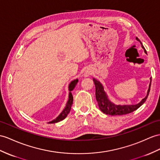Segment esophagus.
Wrapping results in <instances>:
<instances>
[{"mask_svg":"<svg viewBox=\"0 0 160 160\" xmlns=\"http://www.w3.org/2000/svg\"><path fill=\"white\" fill-rule=\"evenodd\" d=\"M92 75V71L89 69H87L86 71L84 72L83 76L84 77H89V75Z\"/></svg>","mask_w":160,"mask_h":160,"instance_id":"1","label":"esophagus"}]
</instances>
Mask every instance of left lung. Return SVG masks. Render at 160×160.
Here are the masks:
<instances>
[{
	"label": "left lung",
	"mask_w": 160,
	"mask_h": 160,
	"mask_svg": "<svg viewBox=\"0 0 160 160\" xmlns=\"http://www.w3.org/2000/svg\"><path fill=\"white\" fill-rule=\"evenodd\" d=\"M136 39L141 42L142 49H144V51H145V52L147 53V51L145 49V48H144V46L142 45L141 41H140L137 37L136 38ZM93 82H94L95 87H96V98L97 102H98V106L101 111L103 112L105 114L109 115H126L128 113H130V112L136 111L145 102L150 92L151 77L150 78V84H149V89H148L145 98H144L141 102L138 104H130V105H120V104L117 105V104H115L114 103H112L109 100V99L108 98V96L107 95V93H105L102 85L100 83V81H97L96 79H94V78L93 79Z\"/></svg>",
	"instance_id": "left-lung-1"
}]
</instances>
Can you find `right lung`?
Returning <instances> with one entry per match:
<instances>
[{"instance_id":"1","label":"right lung","mask_w":160,"mask_h":160,"mask_svg":"<svg viewBox=\"0 0 160 160\" xmlns=\"http://www.w3.org/2000/svg\"><path fill=\"white\" fill-rule=\"evenodd\" d=\"M77 82H78V79H75L72 81H71V83L69 84V86H68L69 96H68V100L67 103V105H66L65 108H64V110L62 111L61 113L58 115L55 119H53V121H52V122H49V123H55L57 122H60V121L63 120L66 118H67L68 114L69 113L70 111H71V107H72V102H73V96H72V94L71 93V91H72L73 89L75 88Z\"/></svg>"}]
</instances>
